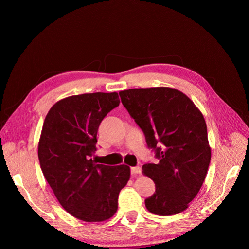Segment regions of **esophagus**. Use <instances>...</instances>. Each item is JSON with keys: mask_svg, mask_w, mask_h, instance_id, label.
I'll use <instances>...</instances> for the list:
<instances>
[{"mask_svg": "<svg viewBox=\"0 0 249 249\" xmlns=\"http://www.w3.org/2000/svg\"><path fill=\"white\" fill-rule=\"evenodd\" d=\"M131 173H132V175H140V173H141V168L139 166L131 167Z\"/></svg>", "mask_w": 249, "mask_h": 249, "instance_id": "1", "label": "esophagus"}]
</instances>
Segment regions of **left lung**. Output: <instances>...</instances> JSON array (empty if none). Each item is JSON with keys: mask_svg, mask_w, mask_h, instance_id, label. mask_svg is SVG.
Instances as JSON below:
<instances>
[{"mask_svg": "<svg viewBox=\"0 0 249 249\" xmlns=\"http://www.w3.org/2000/svg\"><path fill=\"white\" fill-rule=\"evenodd\" d=\"M119 95L159 160L142 166L156 185L155 193L145 199L146 209L160 216L183 212L197 195L211 161L201 112L173 88H135Z\"/></svg>", "mask_w": 249, "mask_h": 249, "instance_id": "left-lung-1", "label": "left lung"}]
</instances>
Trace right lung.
Segmentation results:
<instances>
[{
	"instance_id": "add662e5",
	"label": "right lung",
	"mask_w": 249,
	"mask_h": 249,
	"mask_svg": "<svg viewBox=\"0 0 249 249\" xmlns=\"http://www.w3.org/2000/svg\"><path fill=\"white\" fill-rule=\"evenodd\" d=\"M119 106L116 92L72 95L56 103L44 119L38 144L40 168L60 205L73 217L100 222L117 211L120 190L130 178L126 165L96 164V134Z\"/></svg>"
}]
</instances>
